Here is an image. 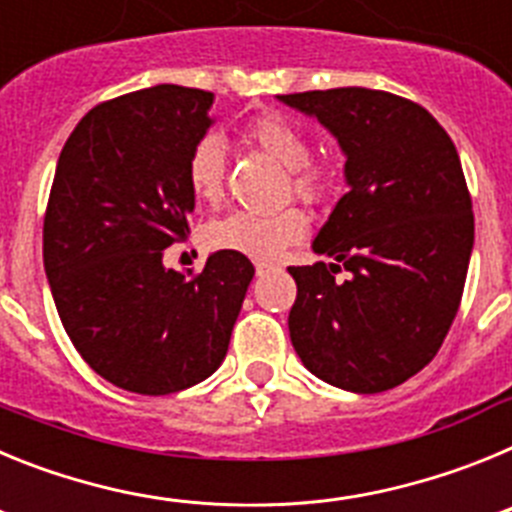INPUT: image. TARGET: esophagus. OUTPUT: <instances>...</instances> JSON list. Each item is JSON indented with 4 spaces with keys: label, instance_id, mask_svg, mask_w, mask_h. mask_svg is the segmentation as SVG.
Instances as JSON below:
<instances>
[{
    "label": "esophagus",
    "instance_id": "34e87169",
    "mask_svg": "<svg viewBox=\"0 0 512 512\" xmlns=\"http://www.w3.org/2000/svg\"><path fill=\"white\" fill-rule=\"evenodd\" d=\"M269 269H271V264H264V261H259V264H256V277H264Z\"/></svg>",
    "mask_w": 512,
    "mask_h": 512
}]
</instances>
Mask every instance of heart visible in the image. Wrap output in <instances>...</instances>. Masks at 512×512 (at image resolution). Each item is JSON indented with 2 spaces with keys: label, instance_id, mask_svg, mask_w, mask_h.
<instances>
[{
  "label": "heart",
  "instance_id": "obj_1",
  "mask_svg": "<svg viewBox=\"0 0 512 512\" xmlns=\"http://www.w3.org/2000/svg\"><path fill=\"white\" fill-rule=\"evenodd\" d=\"M248 138L274 161L292 171V189L305 200H320L328 189L325 174L310 166V143L305 133L279 115H264L251 122ZM189 189L197 200L215 202L223 192L225 140L217 133L197 140L187 164ZM307 230V217L297 207L274 212L233 210L207 225V243L215 251H235L259 261L277 259L287 246L297 243Z\"/></svg>",
  "mask_w": 512,
  "mask_h": 512
}]
</instances>
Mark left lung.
Returning a JSON list of instances; mask_svg holds the SVG:
<instances>
[{"mask_svg": "<svg viewBox=\"0 0 512 512\" xmlns=\"http://www.w3.org/2000/svg\"><path fill=\"white\" fill-rule=\"evenodd\" d=\"M338 140L348 192L312 251L337 264L289 266L297 300L289 338L323 382L374 395L438 354L459 310L474 215L459 153L436 117L364 87L279 94Z\"/></svg>", "mask_w": 512, "mask_h": 512, "instance_id": "obj_1", "label": "left lung"}]
</instances>
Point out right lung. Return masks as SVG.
<instances>
[{
    "label": "right lung",
    "mask_w": 512,
    "mask_h": 512,
    "mask_svg": "<svg viewBox=\"0 0 512 512\" xmlns=\"http://www.w3.org/2000/svg\"><path fill=\"white\" fill-rule=\"evenodd\" d=\"M215 94L158 84L97 104L58 158L43 225V266L58 318L99 377L169 395L223 364L253 264L210 253L200 274L164 266L189 233L187 164Z\"/></svg>",
    "instance_id": "right-lung-1"
}]
</instances>
